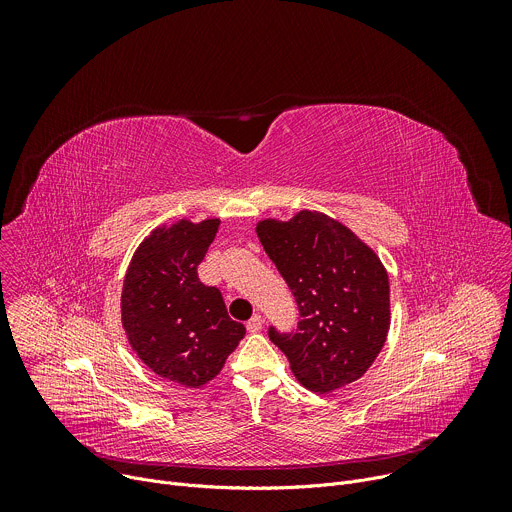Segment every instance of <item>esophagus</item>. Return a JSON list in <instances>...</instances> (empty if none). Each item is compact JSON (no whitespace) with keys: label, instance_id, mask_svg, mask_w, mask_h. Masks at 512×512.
Instances as JSON below:
<instances>
[{"label":"esophagus","instance_id":"34e87169","mask_svg":"<svg viewBox=\"0 0 512 512\" xmlns=\"http://www.w3.org/2000/svg\"><path fill=\"white\" fill-rule=\"evenodd\" d=\"M263 328V318L259 314H255L249 322H247V330L253 334V332H259Z\"/></svg>","mask_w":512,"mask_h":512}]
</instances>
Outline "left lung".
<instances>
[{
    "label": "left lung",
    "instance_id": "left-lung-1",
    "mask_svg": "<svg viewBox=\"0 0 512 512\" xmlns=\"http://www.w3.org/2000/svg\"><path fill=\"white\" fill-rule=\"evenodd\" d=\"M255 231L300 308L296 334L269 330L291 373L320 395L360 379L391 326L389 275L379 255L336 218L308 208L289 221L263 218Z\"/></svg>",
    "mask_w": 512,
    "mask_h": 512
}]
</instances>
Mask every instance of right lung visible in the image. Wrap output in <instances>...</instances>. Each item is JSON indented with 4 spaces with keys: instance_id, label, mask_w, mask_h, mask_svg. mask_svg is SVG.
Returning a JSON list of instances; mask_svg holds the SVG:
<instances>
[{
    "instance_id": "right-lung-1",
    "label": "right lung",
    "mask_w": 512,
    "mask_h": 512,
    "mask_svg": "<svg viewBox=\"0 0 512 512\" xmlns=\"http://www.w3.org/2000/svg\"><path fill=\"white\" fill-rule=\"evenodd\" d=\"M221 218L160 225L135 249L121 289V326L145 367L188 389L212 381L245 336L221 291L198 279V265Z\"/></svg>"
}]
</instances>
